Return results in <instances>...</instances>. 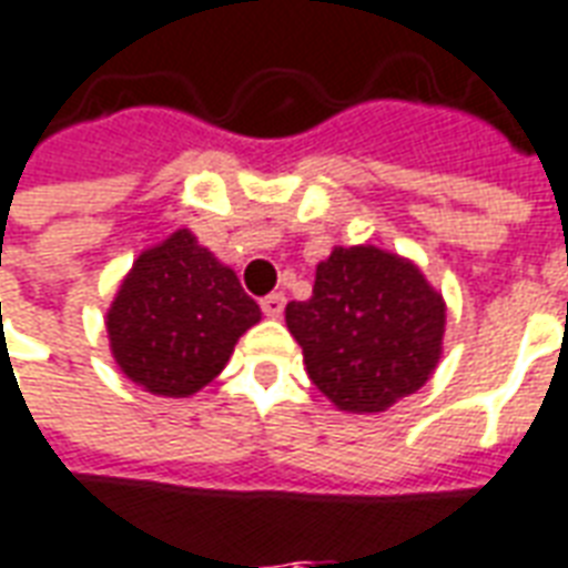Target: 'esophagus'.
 Returning a JSON list of instances; mask_svg holds the SVG:
<instances>
[{
  "instance_id": "1",
  "label": "esophagus",
  "mask_w": 568,
  "mask_h": 568,
  "mask_svg": "<svg viewBox=\"0 0 568 568\" xmlns=\"http://www.w3.org/2000/svg\"><path fill=\"white\" fill-rule=\"evenodd\" d=\"M284 305H287L284 293H268L266 300L260 302V308H263L266 317H281V314H284Z\"/></svg>"
}]
</instances>
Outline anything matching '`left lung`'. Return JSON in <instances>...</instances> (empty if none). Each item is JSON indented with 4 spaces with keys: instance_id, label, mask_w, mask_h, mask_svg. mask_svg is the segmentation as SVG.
Wrapping results in <instances>:
<instances>
[{
    "instance_id": "left-lung-1",
    "label": "left lung",
    "mask_w": 568,
    "mask_h": 568,
    "mask_svg": "<svg viewBox=\"0 0 568 568\" xmlns=\"http://www.w3.org/2000/svg\"><path fill=\"white\" fill-rule=\"evenodd\" d=\"M284 317L314 387L351 415L387 412L420 390L442 357V293L412 260L375 244L335 247L312 300L290 302Z\"/></svg>"
}]
</instances>
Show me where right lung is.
<instances>
[{
    "instance_id": "add662e5",
    "label": "right lung",
    "mask_w": 568,
    "mask_h": 568,
    "mask_svg": "<svg viewBox=\"0 0 568 568\" xmlns=\"http://www.w3.org/2000/svg\"><path fill=\"white\" fill-rule=\"evenodd\" d=\"M260 324V305L190 230L148 247L111 302L109 342L120 372L156 396H193Z\"/></svg>"
}]
</instances>
